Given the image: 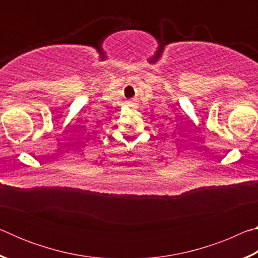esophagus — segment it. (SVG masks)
<instances>
[{"mask_svg":"<svg viewBox=\"0 0 258 258\" xmlns=\"http://www.w3.org/2000/svg\"><path fill=\"white\" fill-rule=\"evenodd\" d=\"M128 106H130V107H132V108L137 107V106H135V103H133V102H128Z\"/></svg>","mask_w":258,"mask_h":258,"instance_id":"esophagus-1","label":"esophagus"}]
</instances>
